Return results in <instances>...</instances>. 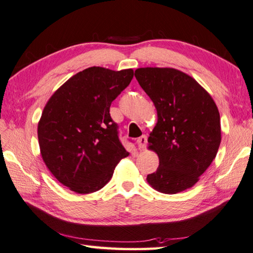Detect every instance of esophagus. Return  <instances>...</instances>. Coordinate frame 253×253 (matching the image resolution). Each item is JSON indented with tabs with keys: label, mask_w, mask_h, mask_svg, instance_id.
<instances>
[{
	"label": "esophagus",
	"mask_w": 253,
	"mask_h": 253,
	"mask_svg": "<svg viewBox=\"0 0 253 253\" xmlns=\"http://www.w3.org/2000/svg\"><path fill=\"white\" fill-rule=\"evenodd\" d=\"M136 143H137V146H138V148H140V149L145 148L146 144H147V136L146 135H142L141 137H138Z\"/></svg>",
	"instance_id": "1"
}]
</instances>
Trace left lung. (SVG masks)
<instances>
[{
  "instance_id": "1",
  "label": "left lung",
  "mask_w": 253,
  "mask_h": 253,
  "mask_svg": "<svg viewBox=\"0 0 253 253\" xmlns=\"http://www.w3.org/2000/svg\"><path fill=\"white\" fill-rule=\"evenodd\" d=\"M134 75L157 110L148 149L158 155L159 166L147 176L148 184L166 194L192 188L218 151L217 106L193 77L179 70L140 68Z\"/></svg>"
}]
</instances>
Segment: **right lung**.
<instances>
[{
	"instance_id": "add662e5",
	"label": "right lung",
	"mask_w": 253,
	"mask_h": 253,
	"mask_svg": "<svg viewBox=\"0 0 253 253\" xmlns=\"http://www.w3.org/2000/svg\"><path fill=\"white\" fill-rule=\"evenodd\" d=\"M132 79V69L91 66L72 76L45 104L38 122L41 157L71 191L100 190L120 159L128 156L109 111Z\"/></svg>"
}]
</instances>
